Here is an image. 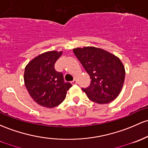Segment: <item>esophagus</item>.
<instances>
[{"instance_id":"34e87169","label":"esophagus","mask_w":148,"mask_h":148,"mask_svg":"<svg viewBox=\"0 0 148 148\" xmlns=\"http://www.w3.org/2000/svg\"><path fill=\"white\" fill-rule=\"evenodd\" d=\"M77 79H74V80L71 82V84H72V85H75V84H77Z\"/></svg>"}]
</instances>
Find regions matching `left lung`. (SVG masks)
Instances as JSON below:
<instances>
[{"mask_svg":"<svg viewBox=\"0 0 148 148\" xmlns=\"http://www.w3.org/2000/svg\"><path fill=\"white\" fill-rule=\"evenodd\" d=\"M74 53L91 79L90 86L82 88L93 103L108 104L119 95L125 79V68L117 56L92 46L77 48Z\"/></svg>","mask_w":148,"mask_h":148,"instance_id":"1","label":"left lung"}]
</instances>
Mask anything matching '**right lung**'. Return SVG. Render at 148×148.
I'll use <instances>...</instances> for the list:
<instances>
[{"label":"right lung","mask_w":148,"mask_h":148,"mask_svg":"<svg viewBox=\"0 0 148 148\" xmlns=\"http://www.w3.org/2000/svg\"><path fill=\"white\" fill-rule=\"evenodd\" d=\"M62 54V51L57 50L45 52L35 57L25 66V86L32 99L44 108L58 106L71 87L70 83H64L62 74L55 69V63Z\"/></svg>","instance_id":"obj_1"}]
</instances>
